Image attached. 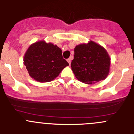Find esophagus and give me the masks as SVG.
Listing matches in <instances>:
<instances>
[{
  "label": "esophagus",
  "mask_w": 134,
  "mask_h": 134,
  "mask_svg": "<svg viewBox=\"0 0 134 134\" xmlns=\"http://www.w3.org/2000/svg\"><path fill=\"white\" fill-rule=\"evenodd\" d=\"M67 62L69 63V64L71 65V58H69L67 60Z\"/></svg>",
  "instance_id": "esophagus-1"
}]
</instances>
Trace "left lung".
<instances>
[{
	"mask_svg": "<svg viewBox=\"0 0 134 134\" xmlns=\"http://www.w3.org/2000/svg\"><path fill=\"white\" fill-rule=\"evenodd\" d=\"M74 53L71 67L78 80L91 85L108 77L111 59L104 47L90 41L77 45Z\"/></svg>",
	"mask_w": 134,
	"mask_h": 134,
	"instance_id": "obj_1",
	"label": "left lung"
}]
</instances>
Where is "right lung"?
I'll use <instances>...</instances> for the list:
<instances>
[{"label": "right lung", "instance_id": "add662e5", "mask_svg": "<svg viewBox=\"0 0 134 134\" xmlns=\"http://www.w3.org/2000/svg\"><path fill=\"white\" fill-rule=\"evenodd\" d=\"M23 61L29 75L41 83L54 80L69 65L63 58L61 49L44 41L31 44L25 53Z\"/></svg>", "mask_w": 134, "mask_h": 134}]
</instances>
